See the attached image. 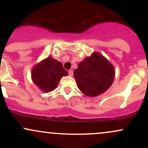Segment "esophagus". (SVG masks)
<instances>
[{"label": "esophagus", "instance_id": "obj_1", "mask_svg": "<svg viewBox=\"0 0 148 148\" xmlns=\"http://www.w3.org/2000/svg\"><path fill=\"white\" fill-rule=\"evenodd\" d=\"M73 71L72 70H69V72H68V74H69V76H73Z\"/></svg>", "mask_w": 148, "mask_h": 148}]
</instances>
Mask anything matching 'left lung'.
<instances>
[{
	"label": "left lung",
	"instance_id": "1",
	"mask_svg": "<svg viewBox=\"0 0 148 148\" xmlns=\"http://www.w3.org/2000/svg\"><path fill=\"white\" fill-rule=\"evenodd\" d=\"M74 75L80 90L88 97H96L111 87L115 69L106 58L95 52L80 62Z\"/></svg>",
	"mask_w": 148,
	"mask_h": 148
}]
</instances>
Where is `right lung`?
<instances>
[{
    "label": "right lung",
    "instance_id": "add662e5",
    "mask_svg": "<svg viewBox=\"0 0 148 148\" xmlns=\"http://www.w3.org/2000/svg\"><path fill=\"white\" fill-rule=\"evenodd\" d=\"M68 75L61 62L48 57L32 69L31 77L35 84L45 92H49L57 88L61 78Z\"/></svg>",
    "mask_w": 148,
    "mask_h": 148
}]
</instances>
